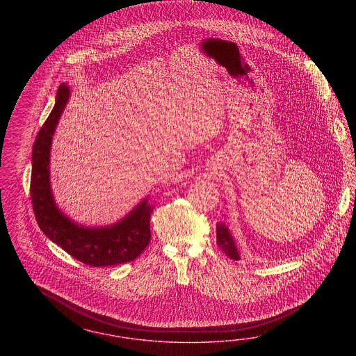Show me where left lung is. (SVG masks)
Segmentation results:
<instances>
[{"label": "left lung", "instance_id": "1", "mask_svg": "<svg viewBox=\"0 0 356 356\" xmlns=\"http://www.w3.org/2000/svg\"><path fill=\"white\" fill-rule=\"evenodd\" d=\"M216 244L229 259H240L238 253H237L236 245L234 243V238L231 237V234L228 232V228L223 223L216 225Z\"/></svg>", "mask_w": 356, "mask_h": 356}]
</instances>
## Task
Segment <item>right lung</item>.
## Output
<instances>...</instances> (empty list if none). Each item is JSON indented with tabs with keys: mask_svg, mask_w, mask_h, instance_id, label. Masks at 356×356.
Listing matches in <instances>:
<instances>
[{
	"mask_svg": "<svg viewBox=\"0 0 356 356\" xmlns=\"http://www.w3.org/2000/svg\"><path fill=\"white\" fill-rule=\"evenodd\" d=\"M69 99L67 86L58 87L56 104L39 130L33 149L30 193L36 222L47 236L73 259L92 268L127 264L149 245L154 207L143 200L129 216L106 228L76 226L54 205L49 185V150L56 125Z\"/></svg>",
	"mask_w": 356,
	"mask_h": 356,
	"instance_id": "obj_1",
	"label": "right lung"
}]
</instances>
